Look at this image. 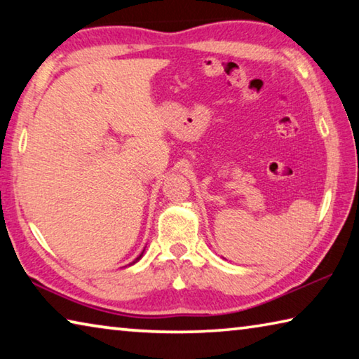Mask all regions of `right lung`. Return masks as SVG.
Returning <instances> with one entry per match:
<instances>
[{"mask_svg": "<svg viewBox=\"0 0 359 359\" xmlns=\"http://www.w3.org/2000/svg\"><path fill=\"white\" fill-rule=\"evenodd\" d=\"M141 257H142V253H141V255H139V257H137V258H136V259H135V261H133V263H131V264H135V263H136V261H137V259H139V258H141Z\"/></svg>", "mask_w": 359, "mask_h": 359, "instance_id": "1", "label": "right lung"}]
</instances>
